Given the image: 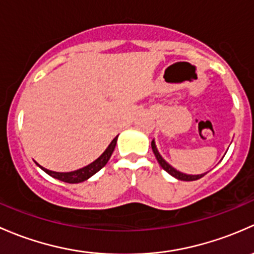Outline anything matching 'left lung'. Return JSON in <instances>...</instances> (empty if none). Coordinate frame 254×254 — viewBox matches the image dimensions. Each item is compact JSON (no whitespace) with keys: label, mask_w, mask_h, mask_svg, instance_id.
Segmentation results:
<instances>
[{"label":"left lung","mask_w":254,"mask_h":254,"mask_svg":"<svg viewBox=\"0 0 254 254\" xmlns=\"http://www.w3.org/2000/svg\"><path fill=\"white\" fill-rule=\"evenodd\" d=\"M151 149H153V153L154 155H155L156 160H158V163L160 164V166L163 167L164 170L167 172V174H170L171 176H174L175 179L177 180H181V181H195V180H199L202 179L203 176L206 174H200V175H187V174H182V172L177 171L176 169H174L170 164H167L165 160L163 159V156L159 154L158 149H156V145H155V142L154 140H151Z\"/></svg>","instance_id":"obj_1"}]
</instances>
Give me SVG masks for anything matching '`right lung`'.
I'll return each instance as SVG.
<instances>
[{"label": "right lung", "instance_id": "1", "mask_svg": "<svg viewBox=\"0 0 254 254\" xmlns=\"http://www.w3.org/2000/svg\"><path fill=\"white\" fill-rule=\"evenodd\" d=\"M117 137H119V135H116V137L112 139V142L110 143V145L106 148V150L104 151V153L101 154V155L99 156L95 161H93V163L89 164V165H87V166L82 167V169L75 170V171L56 172V171H51V170H48V169H45V167L40 166L38 163H36V165L40 167L43 171H45L46 174L50 175V176L54 177V179L60 180V181L67 182V184H79V182L87 181L89 177H91L93 175H95L99 170H101L104 166L106 165V164H108L110 158H111L112 153H114L115 146H116Z\"/></svg>", "mask_w": 254, "mask_h": 254}]
</instances>
